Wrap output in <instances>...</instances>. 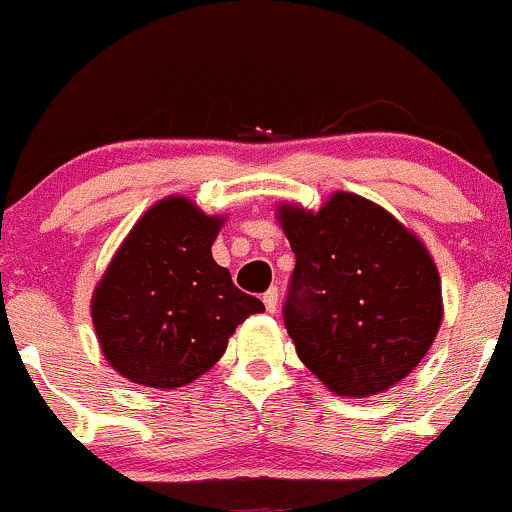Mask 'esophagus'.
Wrapping results in <instances>:
<instances>
[{"label": "esophagus", "instance_id": "esophagus-1", "mask_svg": "<svg viewBox=\"0 0 512 512\" xmlns=\"http://www.w3.org/2000/svg\"><path fill=\"white\" fill-rule=\"evenodd\" d=\"M262 301H264V308H267V313H274L276 305H279V291L269 289V291L262 296Z\"/></svg>", "mask_w": 512, "mask_h": 512}]
</instances>
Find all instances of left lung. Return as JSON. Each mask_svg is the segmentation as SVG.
<instances>
[{
	"label": "left lung",
	"instance_id": "1",
	"mask_svg": "<svg viewBox=\"0 0 512 512\" xmlns=\"http://www.w3.org/2000/svg\"><path fill=\"white\" fill-rule=\"evenodd\" d=\"M296 255L284 325L332 392L368 397L419 366L438 334L440 276L424 245L368 199L337 192L317 214L281 207Z\"/></svg>",
	"mask_w": 512,
	"mask_h": 512
}]
</instances>
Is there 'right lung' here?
I'll use <instances>...</instances> for the list:
<instances>
[{"mask_svg":"<svg viewBox=\"0 0 512 512\" xmlns=\"http://www.w3.org/2000/svg\"><path fill=\"white\" fill-rule=\"evenodd\" d=\"M219 226L187 199H163L110 262L91 315L105 358L132 383H192L219 361L240 322L264 310L211 257Z\"/></svg>","mask_w":512,"mask_h":512,"instance_id":"obj_1","label":"right lung"}]
</instances>
